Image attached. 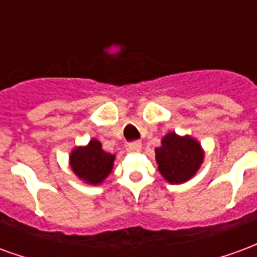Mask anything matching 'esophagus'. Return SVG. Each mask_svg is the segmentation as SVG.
<instances>
[{"mask_svg":"<svg viewBox=\"0 0 257 257\" xmlns=\"http://www.w3.org/2000/svg\"><path fill=\"white\" fill-rule=\"evenodd\" d=\"M129 150L132 151H139L142 149V142L140 140H135V142H131L128 145Z\"/></svg>","mask_w":257,"mask_h":257,"instance_id":"obj_1","label":"esophagus"}]
</instances>
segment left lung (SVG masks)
Instances as JSON below:
<instances>
[{"label": "left lung", "instance_id": "left-lung-1", "mask_svg": "<svg viewBox=\"0 0 257 257\" xmlns=\"http://www.w3.org/2000/svg\"><path fill=\"white\" fill-rule=\"evenodd\" d=\"M158 171L171 184L187 182L197 173L204 161V150L191 136L168 134L161 140V147L156 149Z\"/></svg>", "mask_w": 257, "mask_h": 257}]
</instances>
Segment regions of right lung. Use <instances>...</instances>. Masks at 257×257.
<instances>
[{
    "mask_svg": "<svg viewBox=\"0 0 257 257\" xmlns=\"http://www.w3.org/2000/svg\"><path fill=\"white\" fill-rule=\"evenodd\" d=\"M110 153L101 149L99 140L92 139L85 147H75L70 154V167L85 183L100 184L110 175L114 164Z\"/></svg>",
    "mask_w": 257,
    "mask_h": 257,
    "instance_id": "1",
    "label": "right lung"
}]
</instances>
